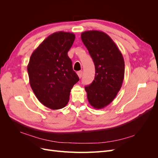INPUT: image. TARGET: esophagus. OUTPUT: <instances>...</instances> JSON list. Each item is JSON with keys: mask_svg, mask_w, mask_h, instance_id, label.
<instances>
[{"mask_svg": "<svg viewBox=\"0 0 158 158\" xmlns=\"http://www.w3.org/2000/svg\"><path fill=\"white\" fill-rule=\"evenodd\" d=\"M77 74L78 76V77L80 78H82V71H78V72H77Z\"/></svg>", "mask_w": 158, "mask_h": 158, "instance_id": "esophagus-1", "label": "esophagus"}]
</instances>
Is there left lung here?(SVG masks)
Instances as JSON below:
<instances>
[{"label": "left lung", "mask_w": 158, "mask_h": 158, "mask_svg": "<svg viewBox=\"0 0 158 158\" xmlns=\"http://www.w3.org/2000/svg\"><path fill=\"white\" fill-rule=\"evenodd\" d=\"M82 41L95 65V76L85 86L89 104L102 109L111 103L120 90L125 76V61L113 40L106 33L90 30L82 33Z\"/></svg>", "instance_id": "1"}]
</instances>
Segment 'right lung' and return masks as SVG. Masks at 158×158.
I'll return each mask as SVG.
<instances>
[{
    "label": "right lung",
    "mask_w": 158,
    "mask_h": 158,
    "mask_svg": "<svg viewBox=\"0 0 158 158\" xmlns=\"http://www.w3.org/2000/svg\"><path fill=\"white\" fill-rule=\"evenodd\" d=\"M74 40L73 33H53L33 52L27 64L33 93L44 106L51 109L67 105L70 90L79 81L67 55Z\"/></svg>",
    "instance_id": "add662e5"
}]
</instances>
